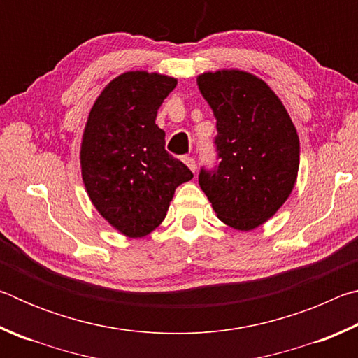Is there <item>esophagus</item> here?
I'll return each instance as SVG.
<instances>
[{
  "label": "esophagus",
  "mask_w": 358,
  "mask_h": 358,
  "mask_svg": "<svg viewBox=\"0 0 358 358\" xmlns=\"http://www.w3.org/2000/svg\"><path fill=\"white\" fill-rule=\"evenodd\" d=\"M183 162L185 164L189 167V171L191 172H196V159H194V157H189V156H186V157H183Z\"/></svg>",
  "instance_id": "1"
}]
</instances>
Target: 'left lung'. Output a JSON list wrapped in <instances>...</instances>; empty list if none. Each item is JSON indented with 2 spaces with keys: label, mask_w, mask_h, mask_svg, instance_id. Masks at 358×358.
<instances>
[{
  "label": "left lung",
  "mask_w": 358,
  "mask_h": 358,
  "mask_svg": "<svg viewBox=\"0 0 358 358\" xmlns=\"http://www.w3.org/2000/svg\"><path fill=\"white\" fill-rule=\"evenodd\" d=\"M199 90L213 110L220 164L199 173L216 216L232 229L268 221L292 192L300 141L286 107L262 78L238 69L203 72Z\"/></svg>",
  "instance_id": "obj_1"
}]
</instances>
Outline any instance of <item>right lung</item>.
<instances>
[{
  "instance_id": "right-lung-1",
  "label": "right lung",
  "mask_w": 358,
  "mask_h": 358,
  "mask_svg": "<svg viewBox=\"0 0 358 358\" xmlns=\"http://www.w3.org/2000/svg\"><path fill=\"white\" fill-rule=\"evenodd\" d=\"M177 78L124 72L102 90L85 124L80 167L85 189L99 215L129 238L159 226L175 189L192 172L166 151L157 108Z\"/></svg>"
}]
</instances>
